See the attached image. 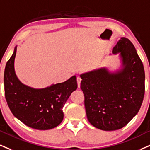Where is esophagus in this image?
Masks as SVG:
<instances>
[{
    "label": "esophagus",
    "mask_w": 150,
    "mask_h": 150,
    "mask_svg": "<svg viewBox=\"0 0 150 150\" xmlns=\"http://www.w3.org/2000/svg\"><path fill=\"white\" fill-rule=\"evenodd\" d=\"M76 81H77V84H78V87H79V88H80V86H81V77L80 76H77Z\"/></svg>",
    "instance_id": "esophagus-1"
}]
</instances>
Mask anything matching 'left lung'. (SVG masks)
I'll return each instance as SVG.
<instances>
[{
    "label": "left lung",
    "mask_w": 150,
    "mask_h": 150,
    "mask_svg": "<svg viewBox=\"0 0 150 150\" xmlns=\"http://www.w3.org/2000/svg\"><path fill=\"white\" fill-rule=\"evenodd\" d=\"M119 69L108 68L80 75L87 117L92 126L115 131L127 125L139 111L145 94V71L134 46L121 38L112 49Z\"/></svg>",
    "instance_id": "left-lung-1"
}]
</instances>
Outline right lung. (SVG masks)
Wrapping results in <instances>:
<instances>
[{
  "instance_id": "right-lung-1",
  "label": "right lung",
  "mask_w": 150,
  "mask_h": 150,
  "mask_svg": "<svg viewBox=\"0 0 150 150\" xmlns=\"http://www.w3.org/2000/svg\"><path fill=\"white\" fill-rule=\"evenodd\" d=\"M17 46L4 72L5 95L7 105L14 117L31 128L49 130L58 126L64 117L62 108L77 89L76 75L64 81L44 88H34L23 84L14 69Z\"/></svg>"
}]
</instances>
